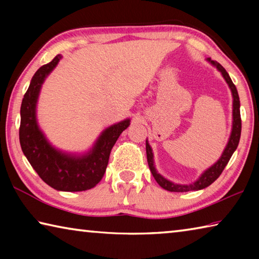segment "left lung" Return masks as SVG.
<instances>
[{"instance_id": "obj_1", "label": "left lung", "mask_w": 259, "mask_h": 259, "mask_svg": "<svg viewBox=\"0 0 259 259\" xmlns=\"http://www.w3.org/2000/svg\"><path fill=\"white\" fill-rule=\"evenodd\" d=\"M207 61L222 73L224 80L226 81L227 84H229V88L231 89V93H232V98H233V109H232V117H233V121H232V131H231L229 142H227L224 151H223L222 155L217 160V162H214L211 166H209L207 170H204V171L201 174V176L196 179L194 183L176 184L171 181H169V179L164 178L161 174L157 172L154 164V155H153L152 147L150 145V143H148V140L146 139V155H147V162H148V166H150L151 172L153 175V177L155 178L157 184H159L162 188H164V190L169 192L199 191V190H203V188L208 187L209 185H211V184L216 181L219 176H221L223 170H224L226 164L229 163L231 156L233 155L236 147L239 145L240 136H241V115H240V99H239L238 90H236L234 83L232 82L229 73L226 72V69L223 67L221 64L212 60L211 58H207Z\"/></svg>"}]
</instances>
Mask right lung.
Returning <instances> with one entry per match:
<instances>
[{
    "instance_id": "1",
    "label": "right lung",
    "mask_w": 259,
    "mask_h": 259,
    "mask_svg": "<svg viewBox=\"0 0 259 259\" xmlns=\"http://www.w3.org/2000/svg\"><path fill=\"white\" fill-rule=\"evenodd\" d=\"M60 59L61 56L57 55L49 64L38 68L30 80L20 107V146L30 165L48 185L57 191H87L102 181L114 144L130 125V119L109 125L94 146L82 154L52 146L37 123L36 106L42 84Z\"/></svg>"
}]
</instances>
